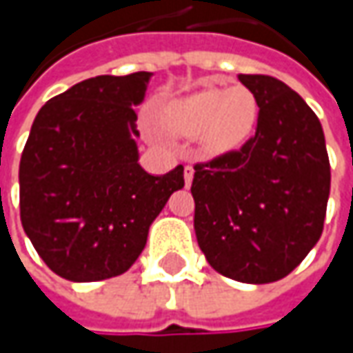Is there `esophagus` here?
<instances>
[{"mask_svg": "<svg viewBox=\"0 0 353 353\" xmlns=\"http://www.w3.org/2000/svg\"><path fill=\"white\" fill-rule=\"evenodd\" d=\"M192 179H194V169L190 165H186L184 167V184H186V188L192 184Z\"/></svg>", "mask_w": 353, "mask_h": 353, "instance_id": "1", "label": "esophagus"}]
</instances>
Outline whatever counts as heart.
<instances>
[{
  "label": "heart",
  "instance_id": "obj_1",
  "mask_svg": "<svg viewBox=\"0 0 353 353\" xmlns=\"http://www.w3.org/2000/svg\"><path fill=\"white\" fill-rule=\"evenodd\" d=\"M259 103L245 86L204 88L172 102L165 110V123L172 131L196 137L208 153H225L251 135Z\"/></svg>",
  "mask_w": 353,
  "mask_h": 353
}]
</instances>
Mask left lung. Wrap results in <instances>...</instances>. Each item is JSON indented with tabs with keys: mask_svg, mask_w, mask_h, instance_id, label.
<instances>
[{
	"mask_svg": "<svg viewBox=\"0 0 353 353\" xmlns=\"http://www.w3.org/2000/svg\"><path fill=\"white\" fill-rule=\"evenodd\" d=\"M237 78L257 98V131L194 167V232L220 275L263 285L287 277L320 239L330 161L319 117L294 90L273 76Z\"/></svg>",
	"mask_w": 353,
	"mask_h": 353,
	"instance_id": "left-lung-1",
	"label": "left lung"
}]
</instances>
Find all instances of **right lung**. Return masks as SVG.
<instances>
[{
    "mask_svg": "<svg viewBox=\"0 0 353 353\" xmlns=\"http://www.w3.org/2000/svg\"><path fill=\"white\" fill-rule=\"evenodd\" d=\"M153 72L96 76L48 100L34 117L19 165L21 224L41 259L74 283L125 273L174 190L179 165H139L137 108Z\"/></svg>",
    "mask_w": 353,
    "mask_h": 353,
    "instance_id": "add662e5",
    "label": "right lung"
}]
</instances>
